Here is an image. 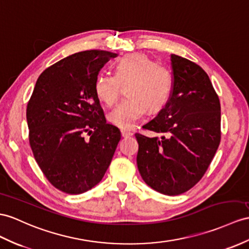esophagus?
<instances>
[{
	"mask_svg": "<svg viewBox=\"0 0 249 249\" xmlns=\"http://www.w3.org/2000/svg\"><path fill=\"white\" fill-rule=\"evenodd\" d=\"M133 135V133L130 131H126V130H121V136L126 138V137H130Z\"/></svg>",
	"mask_w": 249,
	"mask_h": 249,
	"instance_id": "obj_1",
	"label": "esophagus"
}]
</instances>
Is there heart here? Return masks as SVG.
<instances>
[{"instance_id":"heart-1","label":"heart","mask_w":249,"mask_h":249,"mask_svg":"<svg viewBox=\"0 0 249 249\" xmlns=\"http://www.w3.org/2000/svg\"><path fill=\"white\" fill-rule=\"evenodd\" d=\"M128 98L108 113V123L119 129H132L149 111L159 112L167 105L172 89L170 71L144 53H131L115 65L114 75L97 76L96 96L107 106L117 100L121 87Z\"/></svg>"}]
</instances>
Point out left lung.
<instances>
[{
    "instance_id": "left-lung-1",
    "label": "left lung",
    "mask_w": 249,
    "mask_h": 249,
    "mask_svg": "<svg viewBox=\"0 0 249 249\" xmlns=\"http://www.w3.org/2000/svg\"><path fill=\"white\" fill-rule=\"evenodd\" d=\"M172 89L165 107L136 133L137 167L144 183L166 196L188 191L203 178L221 142V105L206 71L171 54Z\"/></svg>"
}]
</instances>
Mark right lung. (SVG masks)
<instances>
[{"label":"right lung","mask_w":249,"mask_h":249,"mask_svg":"<svg viewBox=\"0 0 249 249\" xmlns=\"http://www.w3.org/2000/svg\"><path fill=\"white\" fill-rule=\"evenodd\" d=\"M116 56L93 50L60 60L39 76L28 101L35 160L48 181L69 195L99 183L121 138L119 129L107 124L94 89L100 70Z\"/></svg>","instance_id":"obj_1"}]
</instances>
